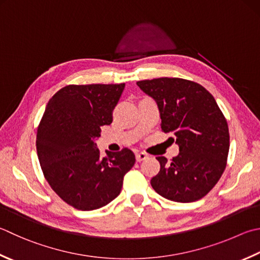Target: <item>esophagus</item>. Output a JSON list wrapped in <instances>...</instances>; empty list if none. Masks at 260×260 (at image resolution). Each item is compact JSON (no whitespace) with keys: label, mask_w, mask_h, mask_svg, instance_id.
<instances>
[{"label":"esophagus","mask_w":260,"mask_h":260,"mask_svg":"<svg viewBox=\"0 0 260 260\" xmlns=\"http://www.w3.org/2000/svg\"><path fill=\"white\" fill-rule=\"evenodd\" d=\"M147 157H148V155H147L146 153H143V151H140V153H137V154H136V159H137V161H141V160L146 159Z\"/></svg>","instance_id":"34e87169"}]
</instances>
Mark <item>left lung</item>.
I'll return each instance as SVG.
<instances>
[{"label":"left lung","mask_w":260,"mask_h":260,"mask_svg":"<svg viewBox=\"0 0 260 260\" xmlns=\"http://www.w3.org/2000/svg\"><path fill=\"white\" fill-rule=\"evenodd\" d=\"M137 85L157 103L160 128L178 144L180 153L150 180L153 189L169 200L191 203L205 197L226 168L230 135L226 119L208 90L181 78L141 80Z\"/></svg>","instance_id":"obj_1"}]
</instances>
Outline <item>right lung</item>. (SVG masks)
<instances>
[{"instance_id":"obj_1","label":"right lung","mask_w":260,"mask_h":260,"mask_svg":"<svg viewBox=\"0 0 260 260\" xmlns=\"http://www.w3.org/2000/svg\"><path fill=\"white\" fill-rule=\"evenodd\" d=\"M125 84L69 85L48 101L36 137L44 176L62 200L80 210L105 206L120 194L125 173L135 165L128 148L96 146L101 126L113 121L112 112Z\"/></svg>"}]
</instances>
